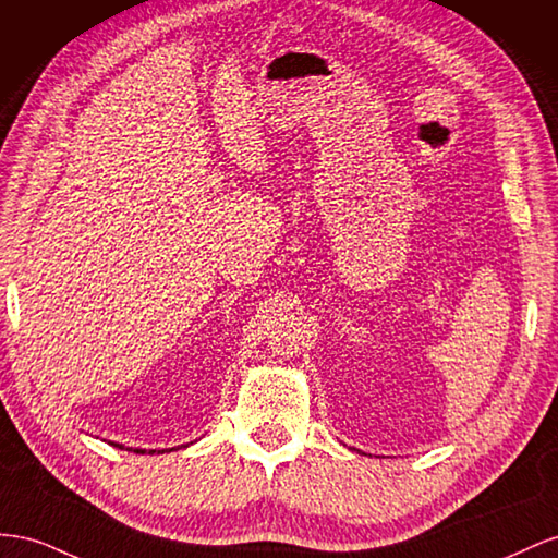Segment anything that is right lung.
<instances>
[{
    "label": "right lung",
    "instance_id": "1",
    "mask_svg": "<svg viewBox=\"0 0 558 558\" xmlns=\"http://www.w3.org/2000/svg\"><path fill=\"white\" fill-rule=\"evenodd\" d=\"M111 444V447H119V449H123V444H117V441H109ZM180 449V447H178ZM178 449H174V451H178ZM129 451H133V453H163V451H172V449H163V451H156V449H129Z\"/></svg>",
    "mask_w": 558,
    "mask_h": 558
}]
</instances>
